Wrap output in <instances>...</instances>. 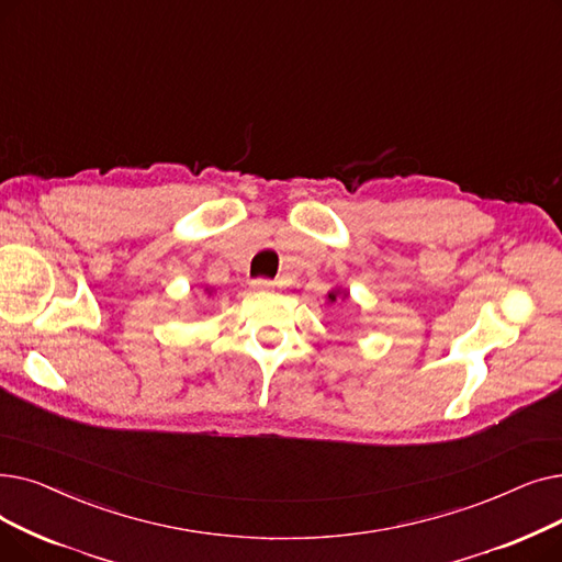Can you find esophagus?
<instances>
[{"label": "esophagus", "instance_id": "obj_1", "mask_svg": "<svg viewBox=\"0 0 562 562\" xmlns=\"http://www.w3.org/2000/svg\"><path fill=\"white\" fill-rule=\"evenodd\" d=\"M251 288L258 290V292H265V290H272L274 283L267 281V279H254V281H251Z\"/></svg>", "mask_w": 562, "mask_h": 562}]
</instances>
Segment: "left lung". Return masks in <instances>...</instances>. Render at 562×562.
I'll return each instance as SVG.
<instances>
[{"label": "left lung", "instance_id": "1", "mask_svg": "<svg viewBox=\"0 0 562 562\" xmlns=\"http://www.w3.org/2000/svg\"><path fill=\"white\" fill-rule=\"evenodd\" d=\"M338 295H340V290H331V292H329V295H327V297H329V302H331V304H334V302H336V300H338ZM342 297H347V295H345V292H342Z\"/></svg>", "mask_w": 562, "mask_h": 562}]
</instances>
